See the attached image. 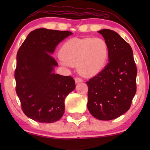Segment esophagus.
Instances as JSON below:
<instances>
[{"label":"esophagus","mask_w":150,"mask_h":150,"mask_svg":"<svg viewBox=\"0 0 150 150\" xmlns=\"http://www.w3.org/2000/svg\"><path fill=\"white\" fill-rule=\"evenodd\" d=\"M75 82H76V83H81V82H82L83 81V79H81V78H80V77H76V78H75Z\"/></svg>","instance_id":"esophagus-1"}]
</instances>
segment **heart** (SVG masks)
<instances>
[{
	"label": "heart",
	"mask_w": 150,
	"mask_h": 150,
	"mask_svg": "<svg viewBox=\"0 0 150 150\" xmlns=\"http://www.w3.org/2000/svg\"><path fill=\"white\" fill-rule=\"evenodd\" d=\"M61 63L65 66H76L86 77L93 76L105 66L109 57V47L101 38H72L61 47Z\"/></svg>",
	"instance_id": "obj_1"
}]
</instances>
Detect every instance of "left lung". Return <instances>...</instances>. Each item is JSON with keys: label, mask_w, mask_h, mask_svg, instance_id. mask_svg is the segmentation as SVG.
<instances>
[{"label": "left lung", "mask_w": 150, "mask_h": 150, "mask_svg": "<svg viewBox=\"0 0 150 150\" xmlns=\"http://www.w3.org/2000/svg\"><path fill=\"white\" fill-rule=\"evenodd\" d=\"M109 47V63L87 82V108L94 117L111 120L128 111L137 91V69L132 50L110 29L98 31Z\"/></svg>", "instance_id": "obj_1"}]
</instances>
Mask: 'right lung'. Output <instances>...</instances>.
<instances>
[{"instance_id": "1", "label": "right lung", "mask_w": 150, "mask_h": 150, "mask_svg": "<svg viewBox=\"0 0 150 150\" xmlns=\"http://www.w3.org/2000/svg\"><path fill=\"white\" fill-rule=\"evenodd\" d=\"M71 34L38 28L28 35L18 51L16 91L22 111L33 120L53 123L64 113L65 98L75 89V81L69 76L52 73L58 63L50 54Z\"/></svg>"}]
</instances>
